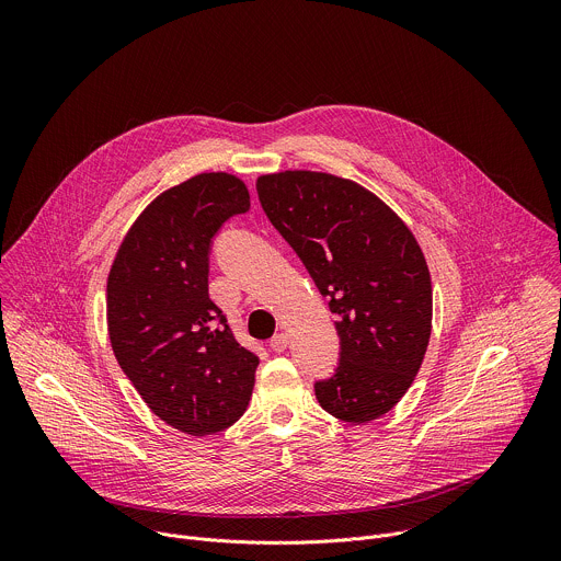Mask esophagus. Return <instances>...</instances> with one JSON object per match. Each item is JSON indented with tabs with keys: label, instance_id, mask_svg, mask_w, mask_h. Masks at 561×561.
Wrapping results in <instances>:
<instances>
[{
	"label": "esophagus",
	"instance_id": "34e87169",
	"mask_svg": "<svg viewBox=\"0 0 561 561\" xmlns=\"http://www.w3.org/2000/svg\"><path fill=\"white\" fill-rule=\"evenodd\" d=\"M268 346H271L273 353H284L286 346H288V335H286V333H277V335L271 340Z\"/></svg>",
	"mask_w": 561,
	"mask_h": 561
}]
</instances>
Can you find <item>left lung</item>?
<instances>
[{
    "label": "left lung",
    "mask_w": 561,
    "mask_h": 561,
    "mask_svg": "<svg viewBox=\"0 0 561 561\" xmlns=\"http://www.w3.org/2000/svg\"><path fill=\"white\" fill-rule=\"evenodd\" d=\"M257 195L337 317L340 364L314 381L319 407L351 424L386 415L431 340V273L413 232L373 193L329 173L264 175Z\"/></svg>",
    "instance_id": "1"
}]
</instances>
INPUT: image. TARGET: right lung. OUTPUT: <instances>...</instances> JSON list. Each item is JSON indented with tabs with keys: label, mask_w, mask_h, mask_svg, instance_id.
<instances>
[{
	"label": "right lung",
	"mask_w": 561,
	"mask_h": 561,
	"mask_svg": "<svg viewBox=\"0 0 561 561\" xmlns=\"http://www.w3.org/2000/svg\"><path fill=\"white\" fill-rule=\"evenodd\" d=\"M249 208L237 178L195 175L139 215L108 275L117 364L159 420L195 437L232 426L255 386L260 357L234 340L208 297L213 239Z\"/></svg>",
	"instance_id": "add662e5"
}]
</instances>
